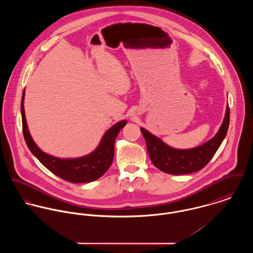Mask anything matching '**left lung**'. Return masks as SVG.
Here are the masks:
<instances>
[{"label": "left lung", "instance_id": "obj_1", "mask_svg": "<svg viewBox=\"0 0 253 253\" xmlns=\"http://www.w3.org/2000/svg\"><path fill=\"white\" fill-rule=\"evenodd\" d=\"M229 123L230 109L227 106L223 123L216 134L208 142L192 149L172 148L143 127H140V130L144 136L147 151L153 165L166 173L181 175L196 172L208 165L224 140Z\"/></svg>", "mask_w": 253, "mask_h": 253}]
</instances>
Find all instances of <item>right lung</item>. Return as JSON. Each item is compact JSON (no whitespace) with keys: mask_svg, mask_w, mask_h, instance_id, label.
Instances as JSON below:
<instances>
[{"mask_svg":"<svg viewBox=\"0 0 253 253\" xmlns=\"http://www.w3.org/2000/svg\"><path fill=\"white\" fill-rule=\"evenodd\" d=\"M23 91L21 99L22 129L25 142L31 153L49 171L71 183H87L100 178L108 170L114 158V143L120 130L126 125L123 120L115 124L103 135L97 148L90 154L75 159H60L42 152L33 140L26 122Z\"/></svg>","mask_w":253,"mask_h":253,"instance_id":"1","label":"right lung"}]
</instances>
